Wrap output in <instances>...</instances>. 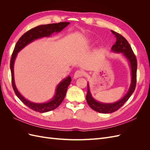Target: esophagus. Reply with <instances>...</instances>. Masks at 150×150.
Here are the masks:
<instances>
[{
	"label": "esophagus",
	"mask_w": 150,
	"mask_h": 150,
	"mask_svg": "<svg viewBox=\"0 0 150 150\" xmlns=\"http://www.w3.org/2000/svg\"><path fill=\"white\" fill-rule=\"evenodd\" d=\"M84 75V72L81 71V70H77L74 74V78L76 79L80 78V77H82Z\"/></svg>",
	"instance_id": "obj_1"
}]
</instances>
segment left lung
<instances>
[{
  "label": "left lung",
  "instance_id": "8db88e82",
  "mask_svg": "<svg viewBox=\"0 0 150 150\" xmlns=\"http://www.w3.org/2000/svg\"><path fill=\"white\" fill-rule=\"evenodd\" d=\"M115 35L116 41L111 47V51L115 52H121L128 59L131 69V83L128 93L118 101L113 103H103L95 100L89 91V86L88 83V93L86 94V101L88 105L93 110L101 113H111L117 111L128 100L133 93L137 84V60L127 40L116 32L111 30Z\"/></svg>",
  "mask_w": 150,
  "mask_h": 150
}]
</instances>
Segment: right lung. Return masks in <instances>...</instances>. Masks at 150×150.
I'll return each instance as SVG.
<instances>
[{
	"instance_id": "obj_1",
	"label": "right lung",
	"mask_w": 150,
	"mask_h": 150,
	"mask_svg": "<svg viewBox=\"0 0 150 150\" xmlns=\"http://www.w3.org/2000/svg\"><path fill=\"white\" fill-rule=\"evenodd\" d=\"M69 24V22H59V23L49 24L35 27V28L26 32L25 34L21 36L20 39L18 40L14 49H13L10 63L13 89L14 91L16 96L20 99V100L25 105L35 111L39 112H46L52 111L59 106L60 104L64 100L67 88L71 83V78L69 76H67L66 78L63 79L57 85L56 94L54 95V98L50 101L44 103H35L30 102L22 96L20 93L18 91L16 86L14 82V75H13V64H14L15 59L17 55V53L30 42L39 38L49 37L54 33H59L60 31H61Z\"/></svg>"
}]
</instances>
